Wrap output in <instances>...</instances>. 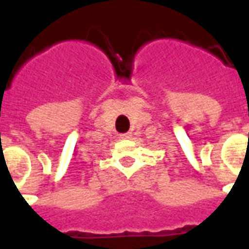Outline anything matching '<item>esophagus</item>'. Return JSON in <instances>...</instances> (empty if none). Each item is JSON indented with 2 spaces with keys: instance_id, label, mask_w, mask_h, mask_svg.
I'll use <instances>...</instances> for the list:
<instances>
[{
  "instance_id": "obj_1",
  "label": "esophagus",
  "mask_w": 249,
  "mask_h": 249,
  "mask_svg": "<svg viewBox=\"0 0 249 249\" xmlns=\"http://www.w3.org/2000/svg\"><path fill=\"white\" fill-rule=\"evenodd\" d=\"M130 133H124V135H121V137H123V139H129L130 137Z\"/></svg>"
}]
</instances>
